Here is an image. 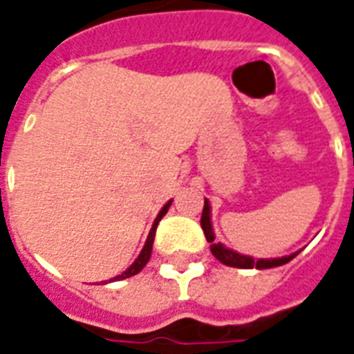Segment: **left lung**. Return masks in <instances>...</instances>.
<instances>
[{
	"instance_id": "8db88e82",
	"label": "left lung",
	"mask_w": 354,
	"mask_h": 354,
	"mask_svg": "<svg viewBox=\"0 0 354 354\" xmlns=\"http://www.w3.org/2000/svg\"><path fill=\"white\" fill-rule=\"evenodd\" d=\"M201 228H203L205 237H207V241L210 243V252L214 254V257L218 261H221L223 264H227V266H234V268H257V270H264V268H273V266H281V264H286L295 257L299 252L292 255H284V257H275V259H254L250 255H241L237 254V252L230 250L227 246H223L221 243H216V236H214L212 230V221H210V205L209 200H205V207H203V214H201Z\"/></svg>"
}]
</instances>
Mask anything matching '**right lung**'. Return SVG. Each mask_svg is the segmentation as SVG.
Masks as SVG:
<instances>
[{
    "label": "right lung",
    "mask_w": 354,
    "mask_h": 354,
    "mask_svg": "<svg viewBox=\"0 0 354 354\" xmlns=\"http://www.w3.org/2000/svg\"><path fill=\"white\" fill-rule=\"evenodd\" d=\"M171 203H172V201H167V203H165L162 207V210H160V212H158V216H156V219H154V223H153V227H151L149 236H147V241H145L144 248H142L140 255H138V257H136V259H135V263H133L131 266H129V268L126 270V272L120 273L118 277L111 279V281H122V279L133 277V275H136V273L140 272V270L144 268L145 264H147V261H149V257H151V250H153V241H154V234H156V227H158L160 219H162L163 216L167 214V210H169V207H171Z\"/></svg>",
    "instance_id": "right-lung-1"
}]
</instances>
